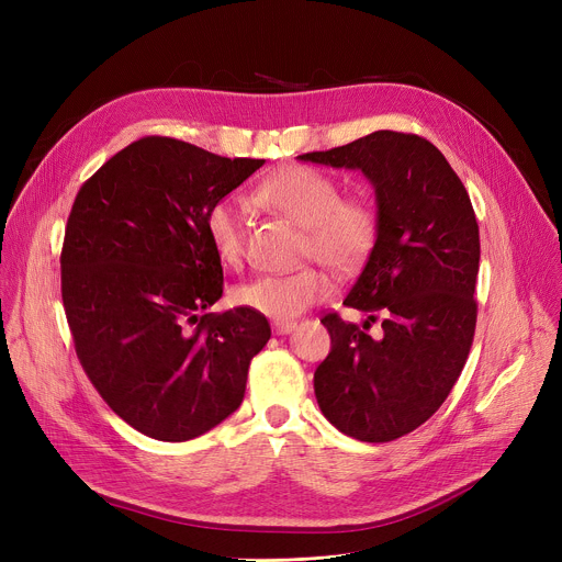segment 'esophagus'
<instances>
[{
  "instance_id": "34e87169",
  "label": "esophagus",
  "mask_w": 562,
  "mask_h": 562,
  "mask_svg": "<svg viewBox=\"0 0 562 562\" xmlns=\"http://www.w3.org/2000/svg\"><path fill=\"white\" fill-rule=\"evenodd\" d=\"M295 327H297V323H293V319H276V323H273V331H276L278 336L291 334Z\"/></svg>"
}]
</instances>
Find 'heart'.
<instances>
[{"instance_id":"obj_1","label":"heart","mask_w":562,"mask_h":562,"mask_svg":"<svg viewBox=\"0 0 562 562\" xmlns=\"http://www.w3.org/2000/svg\"><path fill=\"white\" fill-rule=\"evenodd\" d=\"M256 200L302 226L300 256L315 258L338 273L360 269L378 245L380 211L364 191L340 193L336 178L306 165H286L265 176ZM206 235L224 267H239L247 251V220L235 204L215 202L206 213ZM331 291L329 276L317 267L267 273L233 291L235 304L286 319Z\"/></svg>"}]
</instances>
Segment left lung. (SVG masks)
<instances>
[{
	"instance_id": "8db88e82",
	"label": "left lung",
	"mask_w": 562,
	"mask_h": 562,
	"mask_svg": "<svg viewBox=\"0 0 562 562\" xmlns=\"http://www.w3.org/2000/svg\"><path fill=\"white\" fill-rule=\"evenodd\" d=\"M297 157L360 169L375 189L378 245L345 297L369 319L358 327L336 311L319 319L331 351L317 364L313 389L338 431L391 442L440 409L467 362L477 315L475 213L445 155L416 133L375 131ZM378 316L383 334L371 339Z\"/></svg>"
}]
</instances>
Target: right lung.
<instances>
[{"instance_id": "right-lung-1", "label": "right lung", "mask_w": 562, "mask_h": 562, "mask_svg": "<svg viewBox=\"0 0 562 562\" xmlns=\"http://www.w3.org/2000/svg\"><path fill=\"white\" fill-rule=\"evenodd\" d=\"M262 165L146 135L77 191L59 258L75 353L148 438L184 442L231 416L271 338L251 308L206 313L224 286L206 213Z\"/></svg>"}]
</instances>
